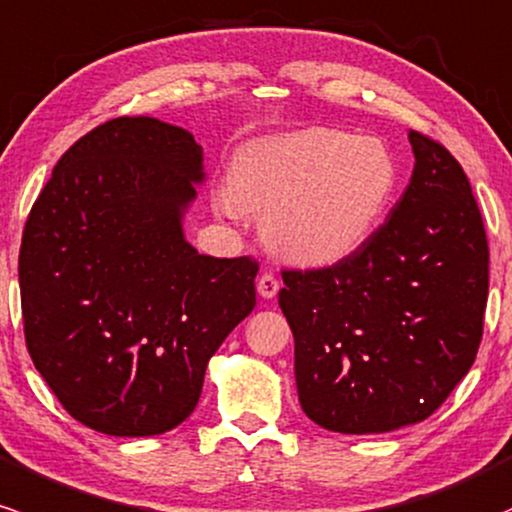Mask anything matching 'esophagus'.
<instances>
[{"instance_id":"obj_1","label":"esophagus","mask_w":512,"mask_h":512,"mask_svg":"<svg viewBox=\"0 0 512 512\" xmlns=\"http://www.w3.org/2000/svg\"><path fill=\"white\" fill-rule=\"evenodd\" d=\"M277 291H279V279L274 277L272 272L260 274V279H257V294H260L262 299H274Z\"/></svg>"}]
</instances>
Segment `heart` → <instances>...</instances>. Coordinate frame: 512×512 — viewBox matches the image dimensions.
<instances>
[{"label":"heart","mask_w":512,"mask_h":512,"mask_svg":"<svg viewBox=\"0 0 512 512\" xmlns=\"http://www.w3.org/2000/svg\"><path fill=\"white\" fill-rule=\"evenodd\" d=\"M398 162L374 136L311 128L250 145L218 189L226 216H262L267 243L303 267L338 265L362 250L389 211Z\"/></svg>","instance_id":"1"}]
</instances>
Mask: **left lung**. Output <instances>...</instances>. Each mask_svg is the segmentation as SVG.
Masks as SVG:
<instances>
[{
	"label": "left lung",
	"instance_id": "obj_1",
	"mask_svg": "<svg viewBox=\"0 0 512 512\" xmlns=\"http://www.w3.org/2000/svg\"><path fill=\"white\" fill-rule=\"evenodd\" d=\"M408 140L411 184L372 240L333 267L282 274L301 408L345 435L435 413L484 333L488 243L471 184L445 145Z\"/></svg>",
	"mask_w": 512,
	"mask_h": 512
}]
</instances>
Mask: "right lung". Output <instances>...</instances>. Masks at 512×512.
Wrapping results in <instances>:
<instances>
[{"label":"right lung","instance_id":"1","mask_svg":"<svg viewBox=\"0 0 512 512\" xmlns=\"http://www.w3.org/2000/svg\"><path fill=\"white\" fill-rule=\"evenodd\" d=\"M206 179L194 136L121 116L60 157L21 238L28 355L87 428L150 437L199 403L209 359L255 308L257 262L199 255L184 213Z\"/></svg>","mask_w":512,"mask_h":512}]
</instances>
